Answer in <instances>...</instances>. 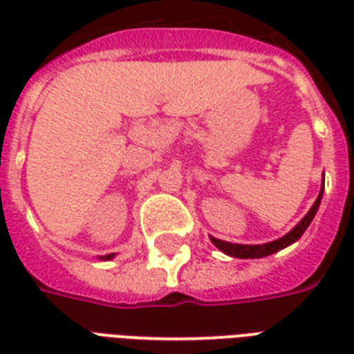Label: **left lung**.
<instances>
[{
	"label": "left lung",
	"instance_id": "8db88e82",
	"mask_svg": "<svg viewBox=\"0 0 354 354\" xmlns=\"http://www.w3.org/2000/svg\"><path fill=\"white\" fill-rule=\"evenodd\" d=\"M322 192H324V178H322V187H320V193L317 201H315V205L311 207V210L304 216V220L297 223L294 230L286 233L284 237L277 239V241H271V243H266V245H233V243H225V241H220V239L210 237V241L214 243L216 248H220L223 254H227V256H233V258H241V260H254V258H266L269 254H274L282 250V248H286L292 243H296L297 239L301 237L305 233V230L309 227V223L313 222V218L317 214V210H319L320 199H322Z\"/></svg>",
	"mask_w": 354,
	"mask_h": 354
}]
</instances>
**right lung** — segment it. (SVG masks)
I'll list each match as a JSON object with an SVG mask.
<instances>
[{
	"label": "right lung",
	"mask_w": 354,
	"mask_h": 354,
	"mask_svg": "<svg viewBox=\"0 0 354 354\" xmlns=\"http://www.w3.org/2000/svg\"><path fill=\"white\" fill-rule=\"evenodd\" d=\"M113 258V254H108V256H102V260H111Z\"/></svg>",
	"instance_id": "right-lung-1"
}]
</instances>
